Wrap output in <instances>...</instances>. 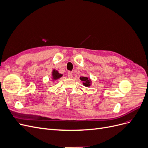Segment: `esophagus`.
Segmentation results:
<instances>
[{
  "label": "esophagus",
  "instance_id": "obj_1",
  "mask_svg": "<svg viewBox=\"0 0 148 148\" xmlns=\"http://www.w3.org/2000/svg\"><path fill=\"white\" fill-rule=\"evenodd\" d=\"M67 76H68L69 78H71L72 77L73 75H72V73H71V72H70V71H69L68 73H67Z\"/></svg>",
  "mask_w": 148,
  "mask_h": 148
}]
</instances>
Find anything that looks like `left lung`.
Segmentation results:
<instances>
[{
  "label": "left lung",
  "instance_id": "8db88e82",
  "mask_svg": "<svg viewBox=\"0 0 148 148\" xmlns=\"http://www.w3.org/2000/svg\"><path fill=\"white\" fill-rule=\"evenodd\" d=\"M80 79L84 82L83 84L84 85V86H90L91 81H90V79H89L87 77H80Z\"/></svg>",
  "mask_w": 148,
  "mask_h": 148
}]
</instances>
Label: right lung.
I'll use <instances>...</instances> for the list:
<instances>
[{"instance_id": "add662e5", "label": "right lung", "mask_w": 148, "mask_h": 148, "mask_svg": "<svg viewBox=\"0 0 148 148\" xmlns=\"http://www.w3.org/2000/svg\"><path fill=\"white\" fill-rule=\"evenodd\" d=\"M52 76H53V79L55 80V79H57L58 78H60L62 76V74H59V72H58L57 70H53V71H52Z\"/></svg>"}]
</instances>
